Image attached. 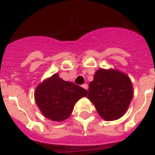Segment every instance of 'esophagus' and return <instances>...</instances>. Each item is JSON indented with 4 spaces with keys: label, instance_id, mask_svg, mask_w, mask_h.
<instances>
[{
    "label": "esophagus",
    "instance_id": "1",
    "mask_svg": "<svg viewBox=\"0 0 155 155\" xmlns=\"http://www.w3.org/2000/svg\"><path fill=\"white\" fill-rule=\"evenodd\" d=\"M82 87L84 88V89L87 90V87H88V86H87V84H83L82 85Z\"/></svg>",
    "mask_w": 155,
    "mask_h": 155
}]
</instances>
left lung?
Segmentation results:
<instances>
[{
	"label": "left lung",
	"mask_w": 155,
	"mask_h": 155,
	"mask_svg": "<svg viewBox=\"0 0 155 155\" xmlns=\"http://www.w3.org/2000/svg\"><path fill=\"white\" fill-rule=\"evenodd\" d=\"M133 94L132 84L127 75L118 71L100 69L90 82L87 98L102 118L113 120L124 115Z\"/></svg>",
	"instance_id": "8db88e82"
}]
</instances>
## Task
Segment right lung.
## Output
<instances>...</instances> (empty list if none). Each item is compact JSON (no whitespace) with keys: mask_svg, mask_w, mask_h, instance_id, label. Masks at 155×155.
I'll use <instances>...</instances> for the list:
<instances>
[{"mask_svg":"<svg viewBox=\"0 0 155 155\" xmlns=\"http://www.w3.org/2000/svg\"><path fill=\"white\" fill-rule=\"evenodd\" d=\"M87 94L86 89L62 80L58 74H54L38 86L35 97L36 104L46 117L62 121L71 114L75 102Z\"/></svg>","mask_w":155,"mask_h":155,"instance_id":"obj_1","label":"right lung"}]
</instances>
